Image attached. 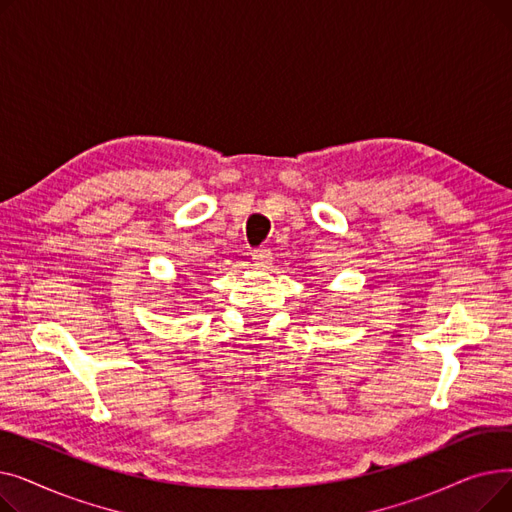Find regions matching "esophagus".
<instances>
[{
  "label": "esophagus",
  "instance_id": "34e87169",
  "mask_svg": "<svg viewBox=\"0 0 512 512\" xmlns=\"http://www.w3.org/2000/svg\"><path fill=\"white\" fill-rule=\"evenodd\" d=\"M272 251L270 249H257L253 251V261L255 265H261V267H270L272 265Z\"/></svg>",
  "mask_w": 512,
  "mask_h": 512
}]
</instances>
